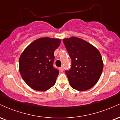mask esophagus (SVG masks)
Segmentation results:
<instances>
[{"mask_svg": "<svg viewBox=\"0 0 120 120\" xmlns=\"http://www.w3.org/2000/svg\"><path fill=\"white\" fill-rule=\"evenodd\" d=\"M60 71H61V72H62V71H64V67H60Z\"/></svg>", "mask_w": 120, "mask_h": 120, "instance_id": "esophagus-1", "label": "esophagus"}]
</instances>
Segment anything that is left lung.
<instances>
[{
	"mask_svg": "<svg viewBox=\"0 0 120 120\" xmlns=\"http://www.w3.org/2000/svg\"><path fill=\"white\" fill-rule=\"evenodd\" d=\"M71 60V68L65 73L73 89L87 90L99 81L103 63L100 52L89 42L77 37L63 39Z\"/></svg>",
	"mask_w": 120,
	"mask_h": 120,
	"instance_id": "left-lung-1",
	"label": "left lung"
}]
</instances>
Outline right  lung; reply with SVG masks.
I'll list each match as a JSON object with an SVG mask.
<instances>
[{"label": "right lung", "mask_w": 120, "mask_h": 120, "mask_svg": "<svg viewBox=\"0 0 120 120\" xmlns=\"http://www.w3.org/2000/svg\"><path fill=\"white\" fill-rule=\"evenodd\" d=\"M61 41L49 37L35 40L25 49L19 59V71L29 86L39 91L50 89L59 74L53 66L54 51Z\"/></svg>", "instance_id": "right-lung-1"}]
</instances>
